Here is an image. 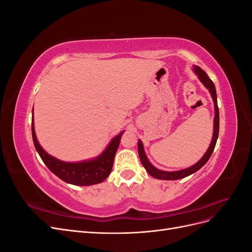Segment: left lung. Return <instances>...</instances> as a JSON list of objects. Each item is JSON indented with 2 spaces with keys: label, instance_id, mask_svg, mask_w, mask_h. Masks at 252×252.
Returning <instances> with one entry per match:
<instances>
[{
  "label": "left lung",
  "instance_id": "left-lung-1",
  "mask_svg": "<svg viewBox=\"0 0 252 252\" xmlns=\"http://www.w3.org/2000/svg\"><path fill=\"white\" fill-rule=\"evenodd\" d=\"M194 71L195 73L199 75V79L201 80V82L204 84V85L207 87L210 91L211 96L213 98V102H215V109H216V114H215V129H213V136H212V141L210 146L208 148V150L206 151V154L204 155V157L200 159L199 162L196 164H194L193 166L189 167V168L183 169L180 171H173V172H168V171H163V170H158L157 169L156 167L152 166L148 158H146V155L144 152V148H143V144L141 141H139L138 144V150H139V156H140V159L141 163L144 166V168L146 169V171L156 179H159V180H180L183 178H186L188 175L194 173L195 171H197L199 169H201L202 167L207 163V161L209 159V158L211 157L213 150H215L216 144H217V140L219 136V129H220V114H219V107H218V100H217V90H216V86L213 85V82L209 79V77L207 75L202 68H200L199 66L194 67Z\"/></svg>",
  "mask_w": 252,
  "mask_h": 252
}]
</instances>
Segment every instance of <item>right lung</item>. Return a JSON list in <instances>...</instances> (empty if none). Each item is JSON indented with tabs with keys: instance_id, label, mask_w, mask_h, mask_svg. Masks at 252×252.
I'll use <instances>...</instances> for the list:
<instances>
[{
	"instance_id": "obj_1",
	"label": "right lung",
	"mask_w": 252,
	"mask_h": 252,
	"mask_svg": "<svg viewBox=\"0 0 252 252\" xmlns=\"http://www.w3.org/2000/svg\"><path fill=\"white\" fill-rule=\"evenodd\" d=\"M32 132L34 147L48 169L64 182L78 186L94 185L106 180L111 172L114 156L120 145L121 136L123 134V132H121L116 138H113L108 147L96 158L80 163H67L49 156L40 146L34 132L33 118L32 121Z\"/></svg>"
}]
</instances>
